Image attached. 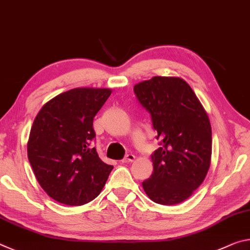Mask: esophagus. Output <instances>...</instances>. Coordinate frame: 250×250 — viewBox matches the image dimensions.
I'll return each mask as SVG.
<instances>
[{
  "instance_id": "esophagus-1",
  "label": "esophagus",
  "mask_w": 250,
  "mask_h": 250,
  "mask_svg": "<svg viewBox=\"0 0 250 250\" xmlns=\"http://www.w3.org/2000/svg\"><path fill=\"white\" fill-rule=\"evenodd\" d=\"M135 159V155H133V154H127L126 155V156L123 158V163H126V162H133Z\"/></svg>"
}]
</instances>
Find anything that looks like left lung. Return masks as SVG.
Masks as SVG:
<instances>
[{
  "instance_id": "8db88e82",
  "label": "left lung",
  "mask_w": 250,
  "mask_h": 250,
  "mask_svg": "<svg viewBox=\"0 0 250 250\" xmlns=\"http://www.w3.org/2000/svg\"><path fill=\"white\" fill-rule=\"evenodd\" d=\"M134 93L149 113L161 146L152 154L154 171L143 188L161 205L182 203L209 169V118L193 89L179 77L154 76L135 85Z\"/></svg>"
}]
</instances>
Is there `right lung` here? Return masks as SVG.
Wrapping results in <instances>:
<instances>
[{"label":"right lung","mask_w":250,"mask_h":250,"mask_svg":"<svg viewBox=\"0 0 250 250\" xmlns=\"http://www.w3.org/2000/svg\"><path fill=\"white\" fill-rule=\"evenodd\" d=\"M108 88H73L47 102L33 122L28 161L46 194L69 206L89 203L104 187L112 165L98 157L93 120Z\"/></svg>","instance_id":"right-lung-1"}]
</instances>
